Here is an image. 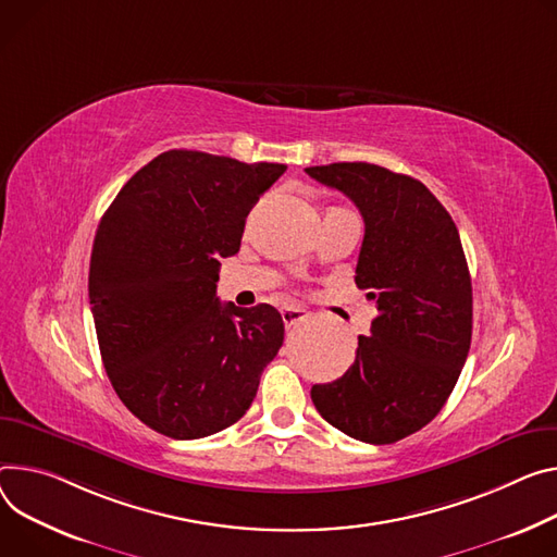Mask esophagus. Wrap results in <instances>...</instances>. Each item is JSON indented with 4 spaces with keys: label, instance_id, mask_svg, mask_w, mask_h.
<instances>
[{
    "label": "esophagus",
    "instance_id": "34e87169",
    "mask_svg": "<svg viewBox=\"0 0 557 557\" xmlns=\"http://www.w3.org/2000/svg\"><path fill=\"white\" fill-rule=\"evenodd\" d=\"M307 318H309V313H307L305 309H299V307H286V309L282 311V320H284L286 329L297 326L299 322H305Z\"/></svg>",
    "mask_w": 557,
    "mask_h": 557
}]
</instances>
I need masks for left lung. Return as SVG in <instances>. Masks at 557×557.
<instances>
[{
    "label": "left lung",
    "instance_id": "8db88e82",
    "mask_svg": "<svg viewBox=\"0 0 557 557\" xmlns=\"http://www.w3.org/2000/svg\"><path fill=\"white\" fill-rule=\"evenodd\" d=\"M307 173L342 190L364 218L358 288L375 299L371 335L356 362L315 384L320 416L369 444H393L426 426L446 404L469 356L473 290L460 233L418 180L377 164L337 162Z\"/></svg>",
    "mask_w": 557,
    "mask_h": 557
}]
</instances>
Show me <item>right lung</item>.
Here are the masks:
<instances>
[{
  "label": "right lung",
  "instance_id": "obj_1",
  "mask_svg": "<svg viewBox=\"0 0 557 557\" xmlns=\"http://www.w3.org/2000/svg\"><path fill=\"white\" fill-rule=\"evenodd\" d=\"M286 171L201 150L139 169L97 226L88 297L99 352L124 407L153 431L197 440L235 424L284 342L271 305H222L220 258Z\"/></svg>",
  "mask_w": 557,
  "mask_h": 557
}]
</instances>
